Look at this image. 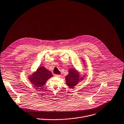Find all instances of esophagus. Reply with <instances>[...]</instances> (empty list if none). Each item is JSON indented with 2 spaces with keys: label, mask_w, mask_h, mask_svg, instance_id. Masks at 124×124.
Instances as JSON below:
<instances>
[{
  "label": "esophagus",
  "mask_w": 124,
  "mask_h": 124,
  "mask_svg": "<svg viewBox=\"0 0 124 124\" xmlns=\"http://www.w3.org/2000/svg\"><path fill=\"white\" fill-rule=\"evenodd\" d=\"M55 76L57 77H61V75H57V74H56V75H55Z\"/></svg>",
  "instance_id": "esophagus-1"
}]
</instances>
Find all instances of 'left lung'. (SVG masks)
<instances>
[{
  "mask_svg": "<svg viewBox=\"0 0 124 124\" xmlns=\"http://www.w3.org/2000/svg\"><path fill=\"white\" fill-rule=\"evenodd\" d=\"M69 73L65 78L66 84L71 88H74L78 83L79 80V75L75 69L69 70Z\"/></svg>",
  "mask_w": 124,
  "mask_h": 124,
  "instance_id": "left-lung-1",
  "label": "left lung"
}]
</instances>
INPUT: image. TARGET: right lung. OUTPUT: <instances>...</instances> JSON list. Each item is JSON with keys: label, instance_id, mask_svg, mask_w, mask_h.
<instances>
[{"label": "right lung", "instance_id": "add662e5", "mask_svg": "<svg viewBox=\"0 0 124 124\" xmlns=\"http://www.w3.org/2000/svg\"><path fill=\"white\" fill-rule=\"evenodd\" d=\"M52 76L51 72L48 71L44 66H42L38 68L37 71L29 78V79L34 87L40 88L45 84L48 79Z\"/></svg>", "mask_w": 124, "mask_h": 124}]
</instances>
